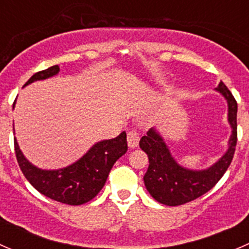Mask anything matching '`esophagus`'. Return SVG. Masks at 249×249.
Masks as SVG:
<instances>
[{"instance_id":"34e87169","label":"esophagus","mask_w":249,"mask_h":249,"mask_svg":"<svg viewBox=\"0 0 249 249\" xmlns=\"http://www.w3.org/2000/svg\"><path fill=\"white\" fill-rule=\"evenodd\" d=\"M140 142V136L136 131H130L127 134V144L130 148H135L139 145Z\"/></svg>"}]
</instances>
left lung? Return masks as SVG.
<instances>
[{
  "instance_id": "1",
  "label": "left lung",
  "mask_w": 249,
  "mask_h": 249,
  "mask_svg": "<svg viewBox=\"0 0 249 249\" xmlns=\"http://www.w3.org/2000/svg\"><path fill=\"white\" fill-rule=\"evenodd\" d=\"M217 90L228 101L232 135L228 152L212 167L203 171L183 169L173 160L166 144L154 129H150L140 141L141 149L149 159V166L143 177L145 188L162 205L179 206L206 194L217 184L231 164L237 143V102L223 82H220Z\"/></svg>"
}]
</instances>
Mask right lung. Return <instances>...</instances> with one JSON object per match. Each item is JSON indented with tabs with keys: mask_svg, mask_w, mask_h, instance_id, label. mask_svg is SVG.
Returning a JSON list of instances; mask_svg holds the SVG:
<instances>
[{
	"mask_svg": "<svg viewBox=\"0 0 249 249\" xmlns=\"http://www.w3.org/2000/svg\"><path fill=\"white\" fill-rule=\"evenodd\" d=\"M59 70V66L55 65L37 72L25 85L55 76ZM14 150L20 170L35 189L57 202L77 206L94 199L104 188L114 162L126 153V134L124 131L115 139L96 143L82 159L56 171L39 170L30 164L20 152L16 139Z\"/></svg>",
	"mask_w": 249,
	"mask_h": 249,
	"instance_id": "obj_1",
	"label": "right lung"
}]
</instances>
